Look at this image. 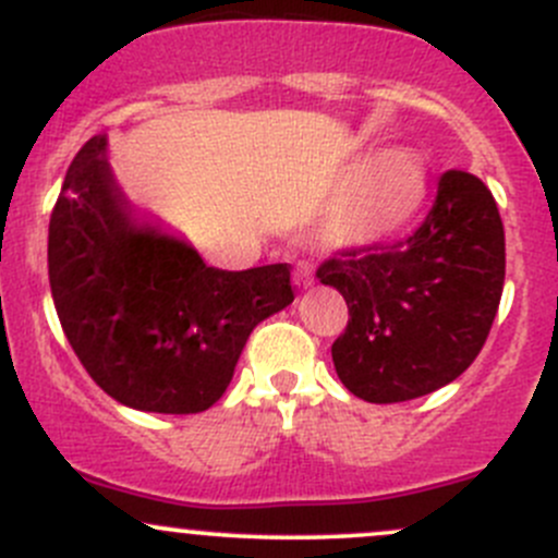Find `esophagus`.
I'll use <instances>...</instances> for the list:
<instances>
[{"label":"esophagus","mask_w":558,"mask_h":558,"mask_svg":"<svg viewBox=\"0 0 558 558\" xmlns=\"http://www.w3.org/2000/svg\"><path fill=\"white\" fill-rule=\"evenodd\" d=\"M294 286H296V289H311V286H313V272H311V267H307V264H296Z\"/></svg>","instance_id":"esophagus-1"}]
</instances>
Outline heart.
<instances>
[{
    "label": "heart",
    "mask_w": 558,
    "mask_h": 558,
    "mask_svg": "<svg viewBox=\"0 0 558 558\" xmlns=\"http://www.w3.org/2000/svg\"><path fill=\"white\" fill-rule=\"evenodd\" d=\"M426 199V172L408 150H384L362 170L351 199L326 221L335 251H373L408 229Z\"/></svg>",
    "instance_id": "1"
}]
</instances>
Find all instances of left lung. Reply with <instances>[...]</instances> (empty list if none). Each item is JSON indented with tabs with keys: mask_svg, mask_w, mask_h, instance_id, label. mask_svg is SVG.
<instances>
[{
	"mask_svg": "<svg viewBox=\"0 0 558 558\" xmlns=\"http://www.w3.org/2000/svg\"><path fill=\"white\" fill-rule=\"evenodd\" d=\"M348 326L331 345L337 378L375 404L408 402L459 378L486 342L505 286V229L475 174L440 178L413 238L320 264Z\"/></svg>",
	"mask_w": 558,
	"mask_h": 558,
	"instance_id": "1",
	"label": "left lung"
}]
</instances>
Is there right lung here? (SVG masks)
<instances>
[{"label": "right lung", "mask_w": 558, "mask_h": 558, "mask_svg": "<svg viewBox=\"0 0 558 558\" xmlns=\"http://www.w3.org/2000/svg\"><path fill=\"white\" fill-rule=\"evenodd\" d=\"M61 329L94 384L143 413H202L223 397L251 331L294 302L289 264L227 272L140 213L107 159L77 150L48 229Z\"/></svg>", "instance_id": "add662e5"}]
</instances>
